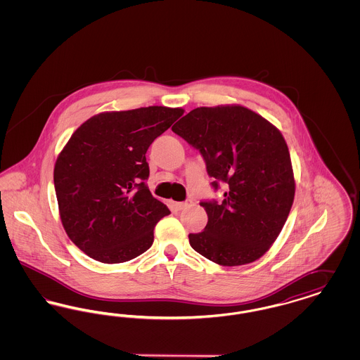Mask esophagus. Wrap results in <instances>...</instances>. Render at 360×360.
Segmentation results:
<instances>
[{"label": "esophagus", "instance_id": "34e87169", "mask_svg": "<svg viewBox=\"0 0 360 360\" xmlns=\"http://www.w3.org/2000/svg\"><path fill=\"white\" fill-rule=\"evenodd\" d=\"M188 205V201H185V202H174V206H175V209H176V210H181V209H184L185 206Z\"/></svg>", "mask_w": 360, "mask_h": 360}]
</instances>
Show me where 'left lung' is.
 I'll return each mask as SVG.
<instances>
[{"mask_svg":"<svg viewBox=\"0 0 360 360\" xmlns=\"http://www.w3.org/2000/svg\"><path fill=\"white\" fill-rule=\"evenodd\" d=\"M197 148L206 172L225 184L224 200L202 201L205 229L190 233L193 250L220 266L263 257L290 213L295 181L288 144L279 129L241 105L201 106L172 128Z\"/></svg>","mask_w":360,"mask_h":360,"instance_id":"obj_1","label":"left lung"}]
</instances>
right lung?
<instances>
[{"label": "right lung", "mask_w": 360, "mask_h": 360, "mask_svg": "<svg viewBox=\"0 0 360 360\" xmlns=\"http://www.w3.org/2000/svg\"><path fill=\"white\" fill-rule=\"evenodd\" d=\"M182 115L167 106L103 112L71 135L53 185L63 228L87 257L122 263L153 245L155 225L170 210L146 185V153Z\"/></svg>", "instance_id": "1"}]
</instances>
